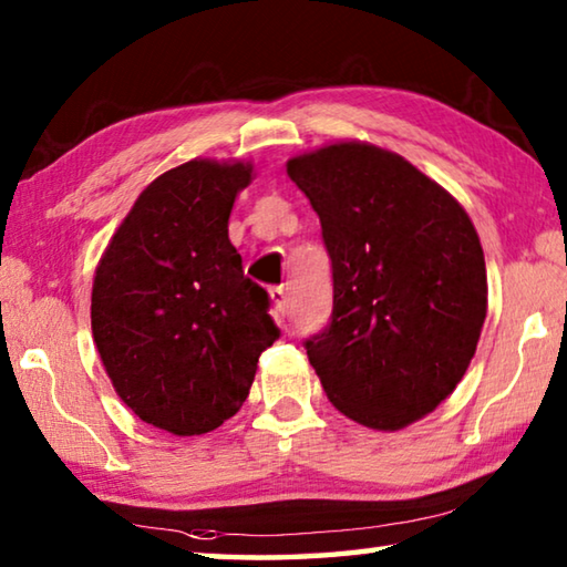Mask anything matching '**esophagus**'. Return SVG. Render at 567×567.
<instances>
[{"mask_svg":"<svg viewBox=\"0 0 567 567\" xmlns=\"http://www.w3.org/2000/svg\"><path fill=\"white\" fill-rule=\"evenodd\" d=\"M270 297H272V315H275V320H282L285 312H287V292H285V287L282 285L280 287H272Z\"/></svg>","mask_w":567,"mask_h":567,"instance_id":"34e87169","label":"esophagus"}]
</instances>
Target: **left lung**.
<instances>
[{"mask_svg": "<svg viewBox=\"0 0 567 567\" xmlns=\"http://www.w3.org/2000/svg\"><path fill=\"white\" fill-rule=\"evenodd\" d=\"M320 217L332 260V320L305 342L342 415L402 430L453 395L487 315L473 219L435 179L370 142L287 159Z\"/></svg>", "mask_w": 567, "mask_h": 567, "instance_id": "8db88e82", "label": "left lung"}]
</instances>
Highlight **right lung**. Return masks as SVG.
<instances>
[{"instance_id":"right-lung-1","label":"right lung","mask_w":567,"mask_h":567,"mask_svg":"<svg viewBox=\"0 0 567 567\" xmlns=\"http://www.w3.org/2000/svg\"><path fill=\"white\" fill-rule=\"evenodd\" d=\"M249 162L189 159L142 189L92 282V334L120 400L172 435L223 425L280 338L229 243Z\"/></svg>"}]
</instances>
